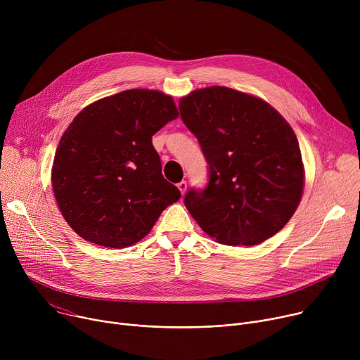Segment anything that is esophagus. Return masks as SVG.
I'll return each instance as SVG.
<instances>
[{
	"instance_id": "esophagus-1",
	"label": "esophagus",
	"mask_w": 360,
	"mask_h": 360,
	"mask_svg": "<svg viewBox=\"0 0 360 360\" xmlns=\"http://www.w3.org/2000/svg\"><path fill=\"white\" fill-rule=\"evenodd\" d=\"M178 189L181 191V193L184 195L185 193V191H186V182L185 181H181L179 184H178Z\"/></svg>"
}]
</instances>
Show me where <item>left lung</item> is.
I'll list each match as a JSON object with an SVG mask.
<instances>
[{
	"label": "left lung",
	"instance_id": "8db88e82",
	"mask_svg": "<svg viewBox=\"0 0 360 360\" xmlns=\"http://www.w3.org/2000/svg\"><path fill=\"white\" fill-rule=\"evenodd\" d=\"M185 126L208 163L204 189L191 188L185 207L225 245H257L296 212L304 186L299 141L267 102L224 86L193 90L179 101Z\"/></svg>",
	"mask_w": 360,
	"mask_h": 360
}]
</instances>
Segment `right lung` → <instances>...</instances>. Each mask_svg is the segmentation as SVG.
I'll use <instances>...</instances> for the list:
<instances>
[{"mask_svg": "<svg viewBox=\"0 0 360 360\" xmlns=\"http://www.w3.org/2000/svg\"><path fill=\"white\" fill-rule=\"evenodd\" d=\"M171 96L132 89L84 108L57 146L51 185L57 205L86 241L124 248L149 234L181 198L162 175L152 136L178 117Z\"/></svg>", "mask_w": 360, "mask_h": 360, "instance_id": "right-lung-1", "label": "right lung"}]
</instances>
